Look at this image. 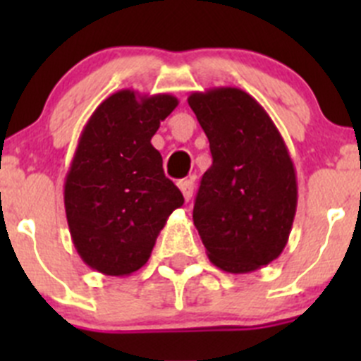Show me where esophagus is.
<instances>
[{
  "label": "esophagus",
  "mask_w": 361,
  "mask_h": 361,
  "mask_svg": "<svg viewBox=\"0 0 361 361\" xmlns=\"http://www.w3.org/2000/svg\"><path fill=\"white\" fill-rule=\"evenodd\" d=\"M194 181L192 180H183V181H180V190H181V194H183V197H185V201H190L192 199V195H194Z\"/></svg>",
  "instance_id": "obj_1"
}]
</instances>
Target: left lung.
I'll return each mask as SVG.
<instances>
[{"label": "left lung", "mask_w": 361, "mask_h": 361, "mask_svg": "<svg viewBox=\"0 0 361 361\" xmlns=\"http://www.w3.org/2000/svg\"><path fill=\"white\" fill-rule=\"evenodd\" d=\"M213 164L194 204L207 257L231 274L253 272L281 255L297 211V176L278 127L248 92H192Z\"/></svg>", "instance_id": "left-lung-1"}]
</instances>
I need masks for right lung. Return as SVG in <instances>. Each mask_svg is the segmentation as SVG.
<instances>
[{"instance_id":"1","label":"right lung","mask_w":361,"mask_h":361,"mask_svg":"<svg viewBox=\"0 0 361 361\" xmlns=\"http://www.w3.org/2000/svg\"><path fill=\"white\" fill-rule=\"evenodd\" d=\"M178 106L171 94H111L90 115L64 181L69 234L80 258L106 276H129L150 258L183 195L152 145Z\"/></svg>"}]
</instances>
